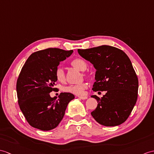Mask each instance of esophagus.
<instances>
[{"label": "esophagus", "instance_id": "34e87169", "mask_svg": "<svg viewBox=\"0 0 154 154\" xmlns=\"http://www.w3.org/2000/svg\"><path fill=\"white\" fill-rule=\"evenodd\" d=\"M78 98H79L82 100H85V99H87V96H77Z\"/></svg>", "mask_w": 154, "mask_h": 154}]
</instances>
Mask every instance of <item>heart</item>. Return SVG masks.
Here are the masks:
<instances>
[{
    "label": "heart",
    "instance_id": "obj_1",
    "mask_svg": "<svg viewBox=\"0 0 154 154\" xmlns=\"http://www.w3.org/2000/svg\"><path fill=\"white\" fill-rule=\"evenodd\" d=\"M71 66H72L75 68L81 71H85L87 69V63L82 58H75L71 63ZM56 77L59 82L61 83H64L66 81V73L62 67H59L56 70ZM87 87V85L85 83H83L79 85H71L66 86V87H63V91L69 92V93H72L75 94H82L84 93V91Z\"/></svg>",
    "mask_w": 154,
    "mask_h": 154
}]
</instances>
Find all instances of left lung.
<instances>
[{"instance_id": "1", "label": "left lung", "mask_w": 154, "mask_h": 154, "mask_svg": "<svg viewBox=\"0 0 154 154\" xmlns=\"http://www.w3.org/2000/svg\"><path fill=\"white\" fill-rule=\"evenodd\" d=\"M78 53L96 69L92 90L106 91L91 112L98 123L106 127L122 124L129 116L137 100L138 80L127 55L113 46L102 45L88 49H78Z\"/></svg>"}]
</instances>
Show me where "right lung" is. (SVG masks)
Listing matches in <instances>:
<instances>
[{
    "instance_id": "add662e5",
    "label": "right lung",
    "mask_w": 154,
    "mask_h": 154,
    "mask_svg": "<svg viewBox=\"0 0 154 154\" xmlns=\"http://www.w3.org/2000/svg\"><path fill=\"white\" fill-rule=\"evenodd\" d=\"M73 52L56 48L42 50L31 54L23 65L16 91L20 109L31 127L41 131L56 128L75 98L69 92H62L58 100L49 94L56 88L55 73L60 62Z\"/></svg>"
}]
</instances>
